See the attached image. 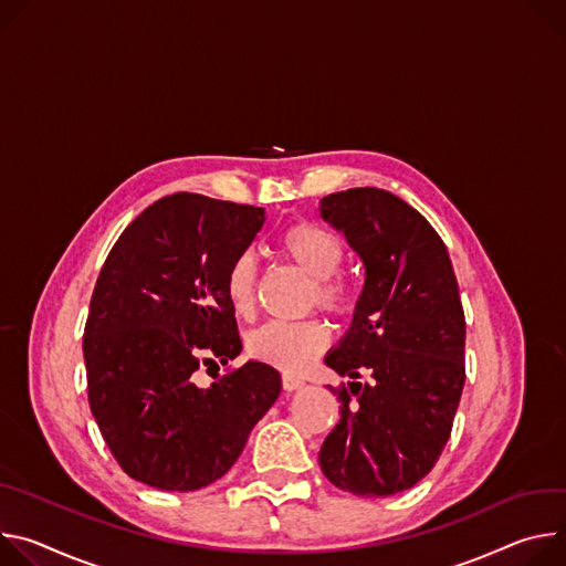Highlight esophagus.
I'll return each mask as SVG.
<instances>
[{
  "label": "esophagus",
  "mask_w": 566,
  "mask_h": 566,
  "mask_svg": "<svg viewBox=\"0 0 566 566\" xmlns=\"http://www.w3.org/2000/svg\"><path fill=\"white\" fill-rule=\"evenodd\" d=\"M303 387H305V382L301 378H294V375H283V389L285 391H298Z\"/></svg>",
  "instance_id": "34e87169"
}]
</instances>
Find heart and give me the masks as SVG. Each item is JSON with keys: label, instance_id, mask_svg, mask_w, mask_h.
<instances>
[{"label": "heart", "instance_id": "b5f03b06", "mask_svg": "<svg viewBox=\"0 0 566 566\" xmlns=\"http://www.w3.org/2000/svg\"><path fill=\"white\" fill-rule=\"evenodd\" d=\"M276 249L294 268L305 272L312 281V301L333 315H346L353 307V290L337 274L344 263V242L328 229L296 222L283 229L276 238ZM224 296L238 317H249L256 305V263L249 254L238 256L224 276ZM331 342L328 328L317 322L281 324L272 322L247 339L251 357L265 361L285 373L303 370L312 359L322 355Z\"/></svg>", "mask_w": 566, "mask_h": 566}]
</instances>
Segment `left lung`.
Segmentation results:
<instances>
[{
    "label": "left lung",
    "mask_w": 566,
    "mask_h": 566,
    "mask_svg": "<svg viewBox=\"0 0 566 566\" xmlns=\"http://www.w3.org/2000/svg\"><path fill=\"white\" fill-rule=\"evenodd\" d=\"M319 209L366 272L353 324L326 355L350 382L331 387L342 418L319 465L339 490L389 496L429 474L452 433L465 382L459 283L441 235L398 196L348 188Z\"/></svg>",
    "instance_id": "left-lung-1"
}]
</instances>
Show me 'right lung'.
Returning <instances> with one entry per match:
<instances>
[{
    "mask_svg": "<svg viewBox=\"0 0 566 566\" xmlns=\"http://www.w3.org/2000/svg\"><path fill=\"white\" fill-rule=\"evenodd\" d=\"M263 222L261 207L166 196L98 274L83 337L90 407L123 472L150 488L218 481L281 394L279 370L254 359L196 385V370L242 350L224 276Z\"/></svg>",
    "mask_w": 566,
    "mask_h": 566,
    "instance_id": "add662e5",
    "label": "right lung"
}]
</instances>
